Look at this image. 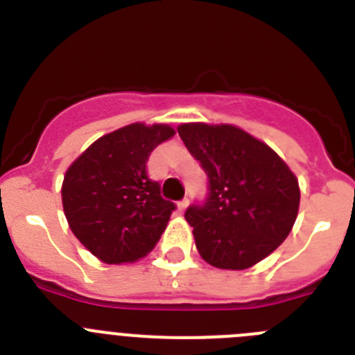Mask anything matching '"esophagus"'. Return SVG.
<instances>
[{"label":"esophagus","mask_w":355,"mask_h":355,"mask_svg":"<svg viewBox=\"0 0 355 355\" xmlns=\"http://www.w3.org/2000/svg\"><path fill=\"white\" fill-rule=\"evenodd\" d=\"M187 206H188V199H183V200H180V202H178V209H180L181 213L187 209Z\"/></svg>","instance_id":"34e87169"}]
</instances>
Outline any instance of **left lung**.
<instances>
[{"instance_id":"1","label":"left lung","mask_w":355,"mask_h":355,"mask_svg":"<svg viewBox=\"0 0 355 355\" xmlns=\"http://www.w3.org/2000/svg\"><path fill=\"white\" fill-rule=\"evenodd\" d=\"M181 140L208 175V193L188 206L200 258L243 270L274 252L290 234L300 202L299 181L266 144L240 128L181 124Z\"/></svg>"}]
</instances>
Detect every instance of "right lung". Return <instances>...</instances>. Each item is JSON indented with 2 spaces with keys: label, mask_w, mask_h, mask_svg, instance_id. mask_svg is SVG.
<instances>
[{
  "label": "right lung",
  "mask_w": 355,
  "mask_h": 355,
  "mask_svg": "<svg viewBox=\"0 0 355 355\" xmlns=\"http://www.w3.org/2000/svg\"><path fill=\"white\" fill-rule=\"evenodd\" d=\"M172 135L165 124H130L96 140L65 172L62 202L71 231L101 261L144 258L167 227L175 205L149 178L147 159Z\"/></svg>",
  "instance_id": "1"
}]
</instances>
